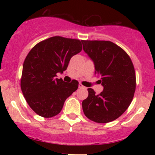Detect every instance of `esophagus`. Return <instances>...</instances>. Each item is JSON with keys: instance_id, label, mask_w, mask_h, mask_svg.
Listing matches in <instances>:
<instances>
[{"instance_id": "obj_1", "label": "esophagus", "mask_w": 155, "mask_h": 155, "mask_svg": "<svg viewBox=\"0 0 155 155\" xmlns=\"http://www.w3.org/2000/svg\"><path fill=\"white\" fill-rule=\"evenodd\" d=\"M79 87L80 89H84V90H86V89H87V87H85L84 86H83V85L81 84H79Z\"/></svg>"}]
</instances>
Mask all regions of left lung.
Listing matches in <instances>:
<instances>
[{"label":"left lung","instance_id":"1","mask_svg":"<svg viewBox=\"0 0 155 155\" xmlns=\"http://www.w3.org/2000/svg\"><path fill=\"white\" fill-rule=\"evenodd\" d=\"M83 50L93 62L95 74L104 90L99 95L88 88L82 101L85 116L97 123L120 117L131 104L136 90V73L128 54L108 41H81Z\"/></svg>","mask_w":155,"mask_h":155}]
</instances>
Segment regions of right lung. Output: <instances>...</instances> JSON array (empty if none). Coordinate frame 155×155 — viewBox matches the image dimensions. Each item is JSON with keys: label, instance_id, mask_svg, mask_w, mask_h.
I'll return each instance as SVG.
<instances>
[{"label": "right lung", "instance_id": "obj_1", "mask_svg": "<svg viewBox=\"0 0 155 155\" xmlns=\"http://www.w3.org/2000/svg\"><path fill=\"white\" fill-rule=\"evenodd\" d=\"M81 49L79 40L54 36L37 44L27 55L21 89L27 103L39 116H56L65 100L78 89V81L65 82L56 74L66 70L71 58Z\"/></svg>", "mask_w": 155, "mask_h": 155}]
</instances>
